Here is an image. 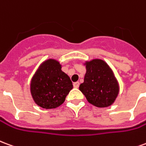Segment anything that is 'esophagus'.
Returning a JSON list of instances; mask_svg holds the SVG:
<instances>
[{
    "instance_id": "34e87169",
    "label": "esophagus",
    "mask_w": 146,
    "mask_h": 146,
    "mask_svg": "<svg viewBox=\"0 0 146 146\" xmlns=\"http://www.w3.org/2000/svg\"><path fill=\"white\" fill-rule=\"evenodd\" d=\"M79 85H80L79 82L73 83V87H74V88H79Z\"/></svg>"
}]
</instances>
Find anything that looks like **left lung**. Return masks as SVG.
<instances>
[{
    "label": "left lung",
    "mask_w": 146,
    "mask_h": 146,
    "mask_svg": "<svg viewBox=\"0 0 146 146\" xmlns=\"http://www.w3.org/2000/svg\"><path fill=\"white\" fill-rule=\"evenodd\" d=\"M86 73L79 89L89 103L98 108L110 106L119 95V86L113 70L105 61H85Z\"/></svg>",
    "instance_id": "1"
}]
</instances>
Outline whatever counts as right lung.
I'll return each instance as SVG.
<instances>
[{
    "label": "right lung",
    "mask_w": 146,
    "mask_h": 146,
    "mask_svg": "<svg viewBox=\"0 0 146 146\" xmlns=\"http://www.w3.org/2000/svg\"><path fill=\"white\" fill-rule=\"evenodd\" d=\"M72 88L70 76L62 70L60 62L54 58L41 62L30 80V94L33 101L46 110L61 106Z\"/></svg>",
    "instance_id": "1"
}]
</instances>
